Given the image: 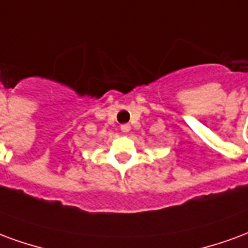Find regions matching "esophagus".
<instances>
[{
    "instance_id": "1",
    "label": "esophagus",
    "mask_w": 248,
    "mask_h": 248,
    "mask_svg": "<svg viewBox=\"0 0 248 248\" xmlns=\"http://www.w3.org/2000/svg\"><path fill=\"white\" fill-rule=\"evenodd\" d=\"M120 129H122V132H124V133H128V132L131 131V125H129V124H123V125H120Z\"/></svg>"
}]
</instances>
